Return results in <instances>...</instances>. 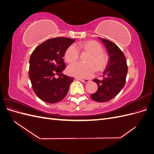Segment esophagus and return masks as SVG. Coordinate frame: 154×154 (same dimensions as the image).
<instances>
[{"label": "esophagus", "instance_id": "esophagus-1", "mask_svg": "<svg viewBox=\"0 0 154 154\" xmlns=\"http://www.w3.org/2000/svg\"><path fill=\"white\" fill-rule=\"evenodd\" d=\"M77 80L81 81L82 82H83V83H88L89 82V80H87V79H85V80H83V79H81V78H78Z\"/></svg>", "mask_w": 154, "mask_h": 154}]
</instances>
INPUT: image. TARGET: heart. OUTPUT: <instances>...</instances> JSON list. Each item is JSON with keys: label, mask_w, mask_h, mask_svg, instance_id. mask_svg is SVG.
<instances>
[{"label": "heart", "mask_w": 154, "mask_h": 154, "mask_svg": "<svg viewBox=\"0 0 154 154\" xmlns=\"http://www.w3.org/2000/svg\"><path fill=\"white\" fill-rule=\"evenodd\" d=\"M80 47L85 52L91 54L88 58V64L80 62L74 63L67 67V72L69 75L78 78H91L94 75L96 70L102 71L106 67L109 63V57L103 52L101 45L94 40H88L83 42ZM80 57V50L75 45L72 44L69 46L64 54V58L67 63L76 62Z\"/></svg>", "instance_id": "1"}]
</instances>
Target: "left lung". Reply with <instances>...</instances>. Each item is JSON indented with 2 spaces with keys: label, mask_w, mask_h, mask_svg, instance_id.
Returning <instances> with one entry per match:
<instances>
[{
  "label": "left lung",
  "mask_w": 154,
  "mask_h": 154,
  "mask_svg": "<svg viewBox=\"0 0 154 154\" xmlns=\"http://www.w3.org/2000/svg\"><path fill=\"white\" fill-rule=\"evenodd\" d=\"M100 38L108 51L109 62L102 76L103 80H93L98 88L91 97L97 102H106L114 98L125 86L128 66L125 54L117 45L109 40Z\"/></svg>",
  "instance_id": "1"
}]
</instances>
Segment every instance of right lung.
I'll return each instance as SVG.
<instances>
[{"instance_id": "right-lung-1", "label": "right lung", "mask_w": 154, "mask_h": 154, "mask_svg": "<svg viewBox=\"0 0 154 154\" xmlns=\"http://www.w3.org/2000/svg\"><path fill=\"white\" fill-rule=\"evenodd\" d=\"M74 41L57 37L44 42L32 51L29 58V76L32 89L42 101L55 103L66 96L74 78L62 73L66 67L63 57ZM56 75L59 77L56 79Z\"/></svg>"}]
</instances>
